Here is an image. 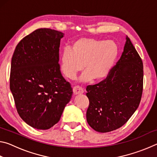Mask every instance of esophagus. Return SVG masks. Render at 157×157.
<instances>
[{
  "label": "esophagus",
  "mask_w": 157,
  "mask_h": 157,
  "mask_svg": "<svg viewBox=\"0 0 157 157\" xmlns=\"http://www.w3.org/2000/svg\"><path fill=\"white\" fill-rule=\"evenodd\" d=\"M73 94H75V95L82 94H83V93H84L83 89H82V87H79V86H75V87H73Z\"/></svg>",
  "instance_id": "34e87169"
}]
</instances>
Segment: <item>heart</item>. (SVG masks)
<instances>
[{
	"label": "heart",
	"instance_id": "b5f03b06",
	"mask_svg": "<svg viewBox=\"0 0 157 157\" xmlns=\"http://www.w3.org/2000/svg\"><path fill=\"white\" fill-rule=\"evenodd\" d=\"M118 48L113 41L82 38L75 41L71 49L63 50L60 58L61 71L73 79L83 69L86 71L79 80L102 81L109 74L118 56Z\"/></svg>",
	"mask_w": 157,
	"mask_h": 157
}]
</instances>
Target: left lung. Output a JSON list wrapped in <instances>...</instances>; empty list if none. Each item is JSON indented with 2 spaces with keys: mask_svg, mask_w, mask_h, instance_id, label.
I'll list each match as a JSON object with an SVG mask.
<instances>
[{
  "mask_svg": "<svg viewBox=\"0 0 157 157\" xmlns=\"http://www.w3.org/2000/svg\"><path fill=\"white\" fill-rule=\"evenodd\" d=\"M143 86V65L128 36L120 59L104 80L86 87L87 123L98 132L120 128L139 107Z\"/></svg>",
  "mask_w": 157,
  "mask_h": 157,
  "instance_id": "obj_1",
  "label": "left lung"
}]
</instances>
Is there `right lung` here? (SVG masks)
<instances>
[{
    "label": "right lung",
    "mask_w": 157,
    "mask_h": 157,
    "mask_svg": "<svg viewBox=\"0 0 157 157\" xmlns=\"http://www.w3.org/2000/svg\"><path fill=\"white\" fill-rule=\"evenodd\" d=\"M62 32L40 28L18 44L12 57L10 86L23 121L48 129L60 120L73 95L59 64Z\"/></svg>",
    "instance_id": "add662e5"
}]
</instances>
